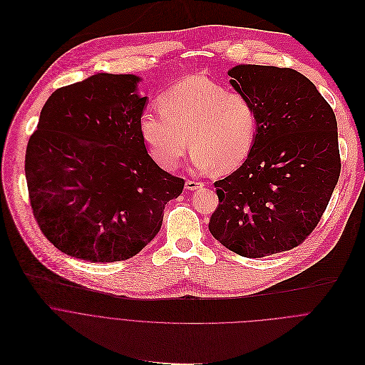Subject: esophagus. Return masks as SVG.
Listing matches in <instances>:
<instances>
[{
    "label": "esophagus",
    "instance_id": "esophagus-1",
    "mask_svg": "<svg viewBox=\"0 0 365 365\" xmlns=\"http://www.w3.org/2000/svg\"><path fill=\"white\" fill-rule=\"evenodd\" d=\"M201 187H204V182H201V181H195V180H187V182H185V188H187V190H190V191L198 190V188H201Z\"/></svg>",
    "mask_w": 365,
    "mask_h": 365
}]
</instances>
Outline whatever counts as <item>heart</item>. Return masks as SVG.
<instances>
[{
  "instance_id": "obj_1",
  "label": "heart",
  "mask_w": 365,
  "mask_h": 365,
  "mask_svg": "<svg viewBox=\"0 0 365 365\" xmlns=\"http://www.w3.org/2000/svg\"><path fill=\"white\" fill-rule=\"evenodd\" d=\"M257 123L249 98L201 75L180 81L161 96L160 109H145L138 120L143 142L163 168L175 170L190 143L194 165L218 173L246 161Z\"/></svg>"
}]
</instances>
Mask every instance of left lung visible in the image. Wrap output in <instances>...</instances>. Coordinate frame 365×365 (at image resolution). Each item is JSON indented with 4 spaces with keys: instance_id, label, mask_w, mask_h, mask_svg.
<instances>
[{
    "instance_id": "8db88e82",
    "label": "left lung",
    "mask_w": 365,
    "mask_h": 365,
    "mask_svg": "<svg viewBox=\"0 0 365 365\" xmlns=\"http://www.w3.org/2000/svg\"><path fill=\"white\" fill-rule=\"evenodd\" d=\"M232 86L257 110L247 160L214 182L208 230L245 257L294 249L318 226L341 173L336 119L315 85L289 67L239 64Z\"/></svg>"
}]
</instances>
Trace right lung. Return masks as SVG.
I'll return each mask as SVG.
<instances>
[{"instance_id":"add662e5","label":"right lung","mask_w":365,"mask_h":365,"mask_svg":"<svg viewBox=\"0 0 365 365\" xmlns=\"http://www.w3.org/2000/svg\"><path fill=\"white\" fill-rule=\"evenodd\" d=\"M133 75H98L58 88L26 151L29 198L60 252L108 263L138 255L160 232L184 180L150 157L138 120L147 98Z\"/></svg>"}]
</instances>
